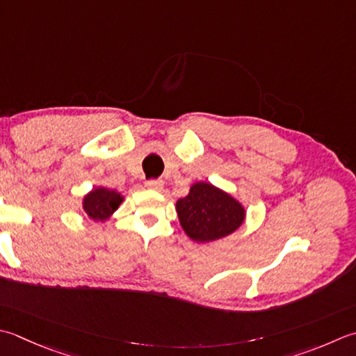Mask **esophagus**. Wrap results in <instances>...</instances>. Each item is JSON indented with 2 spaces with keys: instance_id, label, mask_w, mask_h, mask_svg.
I'll use <instances>...</instances> for the list:
<instances>
[{
  "instance_id": "esophagus-1",
  "label": "esophagus",
  "mask_w": 356,
  "mask_h": 356,
  "mask_svg": "<svg viewBox=\"0 0 356 356\" xmlns=\"http://www.w3.org/2000/svg\"><path fill=\"white\" fill-rule=\"evenodd\" d=\"M145 186L152 191H162L163 180H148V182L145 184Z\"/></svg>"
}]
</instances>
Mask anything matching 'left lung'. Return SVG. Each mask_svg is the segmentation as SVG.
I'll return each mask as SVG.
<instances>
[{"label": "left lung", "instance_id": "1", "mask_svg": "<svg viewBox=\"0 0 356 356\" xmlns=\"http://www.w3.org/2000/svg\"><path fill=\"white\" fill-rule=\"evenodd\" d=\"M185 234L196 243H211L233 234L245 222L247 210L232 194L210 182H196L176 202Z\"/></svg>", "mask_w": 356, "mask_h": 356}]
</instances>
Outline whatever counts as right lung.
Wrapping results in <instances>:
<instances>
[{
    "instance_id": "obj_1",
    "label": "right lung",
    "mask_w": 356,
    "mask_h": 356,
    "mask_svg": "<svg viewBox=\"0 0 356 356\" xmlns=\"http://www.w3.org/2000/svg\"><path fill=\"white\" fill-rule=\"evenodd\" d=\"M123 200L124 197L118 191L109 190V188L104 186H97L83 196L81 205L88 218L103 224L118 210Z\"/></svg>"
}]
</instances>
